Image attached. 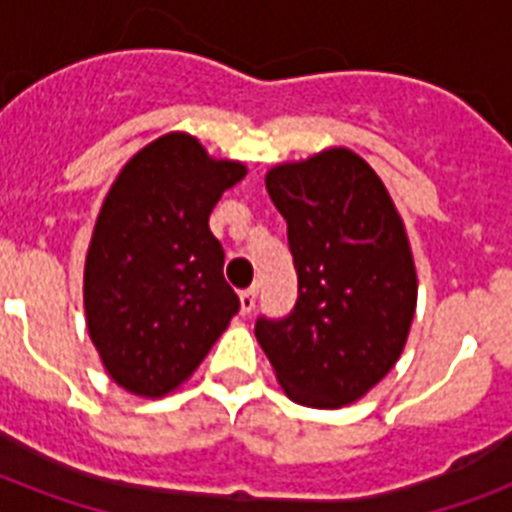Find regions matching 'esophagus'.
Here are the masks:
<instances>
[{
	"label": "esophagus",
	"mask_w": 512,
	"mask_h": 512,
	"mask_svg": "<svg viewBox=\"0 0 512 512\" xmlns=\"http://www.w3.org/2000/svg\"><path fill=\"white\" fill-rule=\"evenodd\" d=\"M255 303H257V287L244 289V292L239 295V305H241V313H244V316H249V313L255 311Z\"/></svg>",
	"instance_id": "1"
}]
</instances>
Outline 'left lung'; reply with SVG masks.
Listing matches in <instances>:
<instances>
[{"instance_id": "8db88e82", "label": "left lung", "mask_w": 512, "mask_h": 512, "mask_svg": "<svg viewBox=\"0 0 512 512\" xmlns=\"http://www.w3.org/2000/svg\"><path fill=\"white\" fill-rule=\"evenodd\" d=\"M265 188L287 220L297 303L287 319H257V342L295 404L340 409L404 353L417 308L404 220L350 148L276 164Z\"/></svg>"}]
</instances>
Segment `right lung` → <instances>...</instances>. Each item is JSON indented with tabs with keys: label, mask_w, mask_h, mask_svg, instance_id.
I'll return each instance as SVG.
<instances>
[{
	"label": "right lung",
	"mask_w": 512,
	"mask_h": 512,
	"mask_svg": "<svg viewBox=\"0 0 512 512\" xmlns=\"http://www.w3.org/2000/svg\"><path fill=\"white\" fill-rule=\"evenodd\" d=\"M244 175L188 132H167L106 193L84 260V316L103 369L132 396L180 388L239 313L209 215Z\"/></svg>",
	"instance_id": "add662e5"
}]
</instances>
